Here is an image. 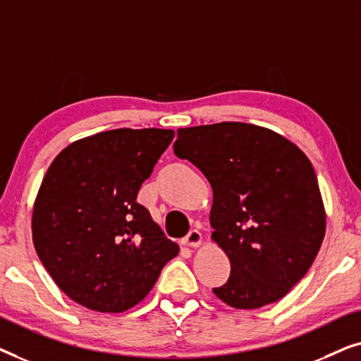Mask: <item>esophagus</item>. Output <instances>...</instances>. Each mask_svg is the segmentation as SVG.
<instances>
[{
    "label": "esophagus",
    "mask_w": 361,
    "mask_h": 361,
    "mask_svg": "<svg viewBox=\"0 0 361 361\" xmlns=\"http://www.w3.org/2000/svg\"><path fill=\"white\" fill-rule=\"evenodd\" d=\"M184 243L187 246H192V248H197V246L202 245V233L199 230H190V233L184 238Z\"/></svg>",
    "instance_id": "obj_1"
}]
</instances>
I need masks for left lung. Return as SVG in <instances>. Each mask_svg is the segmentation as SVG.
Returning <instances> with one entry per match:
<instances>
[{"instance_id": "1", "label": "left lung", "mask_w": 361, "mask_h": 361, "mask_svg": "<svg viewBox=\"0 0 361 361\" xmlns=\"http://www.w3.org/2000/svg\"><path fill=\"white\" fill-rule=\"evenodd\" d=\"M174 152L214 190L212 240L231 271L214 289L233 309H258L289 293L312 266L325 209L309 157L279 133L224 121L179 128Z\"/></svg>"}]
</instances>
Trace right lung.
I'll list each match as a JSON object with an SVG mask.
<instances>
[{
  "instance_id": "obj_1",
  "label": "right lung",
  "mask_w": 361,
  "mask_h": 361,
  "mask_svg": "<svg viewBox=\"0 0 361 361\" xmlns=\"http://www.w3.org/2000/svg\"><path fill=\"white\" fill-rule=\"evenodd\" d=\"M172 137L159 128L97 133L49 166L34 202L32 243L54 283L83 307L128 310L179 253L136 202Z\"/></svg>"
}]
</instances>
